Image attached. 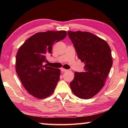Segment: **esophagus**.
Instances as JSON below:
<instances>
[{
    "mask_svg": "<svg viewBox=\"0 0 128 128\" xmlns=\"http://www.w3.org/2000/svg\"><path fill=\"white\" fill-rule=\"evenodd\" d=\"M61 71H62V72H66V71H67V70H66V69L61 68Z\"/></svg>",
    "mask_w": 128,
    "mask_h": 128,
    "instance_id": "esophagus-1",
    "label": "esophagus"
}]
</instances>
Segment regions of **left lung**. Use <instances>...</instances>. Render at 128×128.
I'll list each match as a JSON object with an SVG mask.
<instances>
[{
	"mask_svg": "<svg viewBox=\"0 0 128 128\" xmlns=\"http://www.w3.org/2000/svg\"><path fill=\"white\" fill-rule=\"evenodd\" d=\"M68 34L85 64L83 72L74 73L70 88L78 98L90 99L105 85L113 62L111 48L106 41L89 32L68 31Z\"/></svg>",
	"mask_w": 128,
	"mask_h": 128,
	"instance_id": "obj_1",
	"label": "left lung"
}]
</instances>
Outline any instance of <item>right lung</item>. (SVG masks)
<instances>
[{
    "label": "right lung",
    "mask_w": 128,
    "mask_h": 128,
    "mask_svg": "<svg viewBox=\"0 0 128 128\" xmlns=\"http://www.w3.org/2000/svg\"><path fill=\"white\" fill-rule=\"evenodd\" d=\"M66 32H39L30 36L20 47L16 58V70L21 83L30 95L38 99L52 94L59 81L60 70L48 66L47 56L52 47L63 40Z\"/></svg>",
    "instance_id": "1"
}]
</instances>
